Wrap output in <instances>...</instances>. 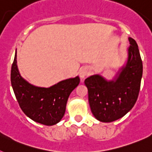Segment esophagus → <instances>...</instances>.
I'll list each match as a JSON object with an SVG mask.
<instances>
[{
	"label": "esophagus",
	"mask_w": 152,
	"mask_h": 152,
	"mask_svg": "<svg viewBox=\"0 0 152 152\" xmlns=\"http://www.w3.org/2000/svg\"><path fill=\"white\" fill-rule=\"evenodd\" d=\"M89 75V72H88V69L85 67H83L80 69L79 71V75H80V77L81 79H84L88 75Z\"/></svg>",
	"instance_id": "obj_1"
}]
</instances>
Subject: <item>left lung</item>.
Returning <instances> with one entry per match:
<instances>
[{
    "mask_svg": "<svg viewBox=\"0 0 152 152\" xmlns=\"http://www.w3.org/2000/svg\"><path fill=\"white\" fill-rule=\"evenodd\" d=\"M128 60L114 80L108 81L99 75L84 80L88 90L91 112L97 120L110 123L124 116L134 107L142 77V61L136 42L129 38Z\"/></svg>",
    "mask_w": 152,
    "mask_h": 152,
    "instance_id": "1",
    "label": "left lung"
}]
</instances>
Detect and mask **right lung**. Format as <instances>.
<instances>
[{
	"label": "right lung",
	"mask_w": 152,
	"mask_h": 152,
	"mask_svg": "<svg viewBox=\"0 0 152 152\" xmlns=\"http://www.w3.org/2000/svg\"><path fill=\"white\" fill-rule=\"evenodd\" d=\"M10 80L23 112L36 123L52 126L64 116L68 96L79 84L80 78L77 76L61 80L49 88L32 85L19 73L16 52L11 67Z\"/></svg>",
	"instance_id": "add662e5"
}]
</instances>
